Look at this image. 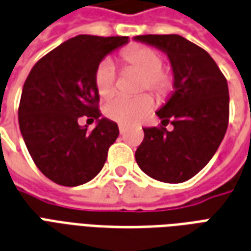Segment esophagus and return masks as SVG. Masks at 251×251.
<instances>
[{"label": "esophagus", "mask_w": 251, "mask_h": 251, "mask_svg": "<svg viewBox=\"0 0 251 251\" xmlns=\"http://www.w3.org/2000/svg\"><path fill=\"white\" fill-rule=\"evenodd\" d=\"M119 132H120V135H123L126 132V127H124L123 124H119Z\"/></svg>", "instance_id": "esophagus-1"}]
</instances>
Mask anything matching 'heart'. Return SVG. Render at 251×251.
<instances>
[{"label":"heart","mask_w":251,"mask_h":251,"mask_svg":"<svg viewBox=\"0 0 251 251\" xmlns=\"http://www.w3.org/2000/svg\"><path fill=\"white\" fill-rule=\"evenodd\" d=\"M120 58L127 69H136L142 73L139 89L151 91L159 99H166L175 88V76L170 69L164 68L162 53L151 47L133 45L120 53ZM95 85L101 98H108L116 88V71L111 60L104 58L95 71ZM151 95L143 93L139 96L116 95L104 105V113L108 119L120 124L139 123L153 109Z\"/></svg>","instance_id":"heart-1"}]
</instances>
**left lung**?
<instances>
[{
    "mask_svg": "<svg viewBox=\"0 0 251 251\" xmlns=\"http://www.w3.org/2000/svg\"><path fill=\"white\" fill-rule=\"evenodd\" d=\"M135 40L167 53L175 91L156 115L162 126L143 128L135 158L148 176L182 183L202 170L217 152L228 126V87L204 49L179 34H146ZM171 123L173 131L165 126Z\"/></svg>",
    "mask_w": 251,
    "mask_h": 251,
    "instance_id": "left-lung-1",
    "label": "left lung"
}]
</instances>
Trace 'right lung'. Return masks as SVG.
<instances>
[{
    "label": "right lung",
    "mask_w": 251,
    "mask_h": 251,
    "mask_svg": "<svg viewBox=\"0 0 251 251\" xmlns=\"http://www.w3.org/2000/svg\"><path fill=\"white\" fill-rule=\"evenodd\" d=\"M126 36L80 34L34 64L24 84L18 123L33 162L52 182L75 187L98 175L119 136L118 124L100 119L95 71ZM98 120L92 131L78 119Z\"/></svg>",
    "instance_id": "right-lung-1"
}]
</instances>
